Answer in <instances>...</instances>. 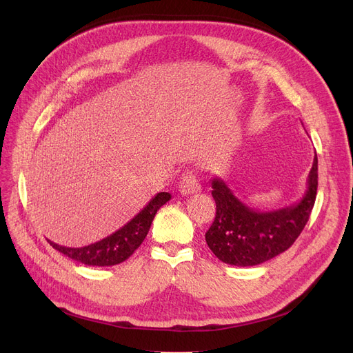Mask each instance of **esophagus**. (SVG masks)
<instances>
[{
	"label": "esophagus",
	"mask_w": 353,
	"mask_h": 353,
	"mask_svg": "<svg viewBox=\"0 0 353 353\" xmlns=\"http://www.w3.org/2000/svg\"><path fill=\"white\" fill-rule=\"evenodd\" d=\"M179 188H180V193L184 194V196L193 194V193H197V192L201 190L200 183H199V180H197V177L193 172H186L183 174Z\"/></svg>",
	"instance_id": "esophagus-1"
}]
</instances>
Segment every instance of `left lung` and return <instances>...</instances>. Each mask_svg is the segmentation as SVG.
Segmentation results:
<instances>
[{
    "label": "left lung",
    "instance_id": "left-lung-1",
    "mask_svg": "<svg viewBox=\"0 0 353 353\" xmlns=\"http://www.w3.org/2000/svg\"><path fill=\"white\" fill-rule=\"evenodd\" d=\"M212 196L216 217L206 242L219 261L233 266H256L288 250L306 226L316 200L318 156L314 154L307 188L296 205L257 212L240 201L228 184L214 177Z\"/></svg>",
    "mask_w": 353,
    "mask_h": 353
}]
</instances>
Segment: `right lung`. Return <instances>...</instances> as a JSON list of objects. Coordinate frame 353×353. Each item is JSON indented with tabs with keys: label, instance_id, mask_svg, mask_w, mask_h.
<instances>
[{
	"label": "right lung",
	"instance_id": "obj_1",
	"mask_svg": "<svg viewBox=\"0 0 353 353\" xmlns=\"http://www.w3.org/2000/svg\"><path fill=\"white\" fill-rule=\"evenodd\" d=\"M172 199L170 193H157L148 205L137 213L132 220L124 225L121 229L114 232L100 242L91 243L83 248H67L48 240V243L60 253L65 254L72 261L88 265V266H114L134 253V250L143 243L148 229L152 226V221L157 210L165 205Z\"/></svg>",
	"mask_w": 353,
	"mask_h": 353
}]
</instances>
